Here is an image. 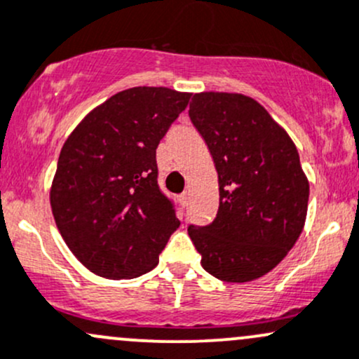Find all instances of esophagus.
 <instances>
[{"mask_svg": "<svg viewBox=\"0 0 359 359\" xmlns=\"http://www.w3.org/2000/svg\"><path fill=\"white\" fill-rule=\"evenodd\" d=\"M180 203H182L184 206H187V203H189V192H182V194H180Z\"/></svg>", "mask_w": 359, "mask_h": 359, "instance_id": "esophagus-1", "label": "esophagus"}]
</instances>
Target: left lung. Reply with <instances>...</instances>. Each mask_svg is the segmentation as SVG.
I'll return each instance as SVG.
<instances>
[{"instance_id":"left-lung-1","label":"left lung","mask_w":359,"mask_h":359,"mask_svg":"<svg viewBox=\"0 0 359 359\" xmlns=\"http://www.w3.org/2000/svg\"><path fill=\"white\" fill-rule=\"evenodd\" d=\"M189 116L213 158L220 205L210 225L187 232L213 277L256 280L303 232L309 182L299 153L284 127L246 94L196 93Z\"/></svg>"}]
</instances>
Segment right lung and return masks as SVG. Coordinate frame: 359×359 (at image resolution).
<instances>
[{
	"instance_id": "obj_1",
	"label": "right lung",
	"mask_w": 359,
	"mask_h": 359,
	"mask_svg": "<svg viewBox=\"0 0 359 359\" xmlns=\"http://www.w3.org/2000/svg\"><path fill=\"white\" fill-rule=\"evenodd\" d=\"M191 93L126 89L90 110L60 153L50 189L56 227L75 258L103 278L158 265L180 222L161 194L156 148Z\"/></svg>"
}]
</instances>
